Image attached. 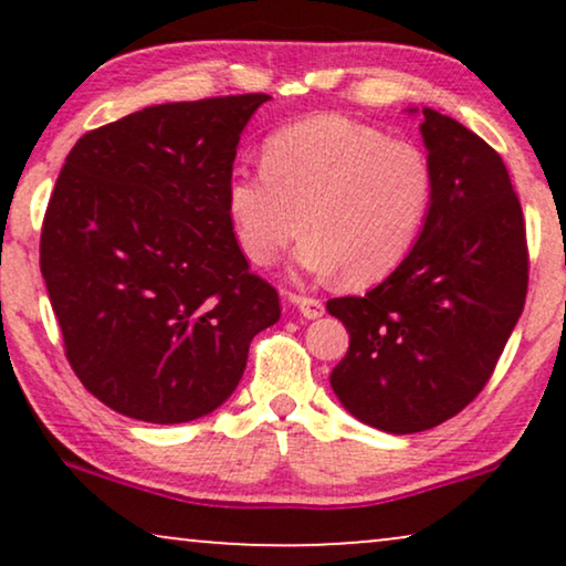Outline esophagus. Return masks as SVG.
Instances as JSON below:
<instances>
[{"label":"esophagus","instance_id":"34e87169","mask_svg":"<svg viewBox=\"0 0 566 566\" xmlns=\"http://www.w3.org/2000/svg\"><path fill=\"white\" fill-rule=\"evenodd\" d=\"M296 306H298V314L304 316V319H319V316L324 314V304L319 298L301 296V298H296Z\"/></svg>","mask_w":566,"mask_h":566}]
</instances>
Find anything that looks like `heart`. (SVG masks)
Segmentation results:
<instances>
[{
    "label": "heart",
    "instance_id": "1",
    "mask_svg": "<svg viewBox=\"0 0 566 566\" xmlns=\"http://www.w3.org/2000/svg\"><path fill=\"white\" fill-rule=\"evenodd\" d=\"M432 196L436 175L420 146L327 113L275 130L258 172L234 169L227 213L254 265H273L304 229V273L374 285L415 250Z\"/></svg>",
    "mask_w": 566,
    "mask_h": 566
}]
</instances>
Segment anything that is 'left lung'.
Returning a JSON list of instances; mask_svg holds the SVG:
<instances>
[{
	"instance_id": "left-lung-1",
	"label": "left lung",
	"mask_w": 566,
	"mask_h": 566,
	"mask_svg": "<svg viewBox=\"0 0 566 566\" xmlns=\"http://www.w3.org/2000/svg\"><path fill=\"white\" fill-rule=\"evenodd\" d=\"M420 113L436 196L415 250L366 296L327 301L350 335L332 370L355 420L409 436L459 415L490 381L528 291L521 200L505 161L459 120Z\"/></svg>"
}]
</instances>
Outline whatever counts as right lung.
Segmentation results:
<instances>
[{
    "mask_svg": "<svg viewBox=\"0 0 566 566\" xmlns=\"http://www.w3.org/2000/svg\"><path fill=\"white\" fill-rule=\"evenodd\" d=\"M268 95L165 103L90 130L49 200L41 273L84 389L180 424L234 394L258 332L281 319L227 213L239 136Z\"/></svg>",
    "mask_w": 566,
    "mask_h": 566,
    "instance_id": "right-lung-1",
    "label": "right lung"
}]
</instances>
